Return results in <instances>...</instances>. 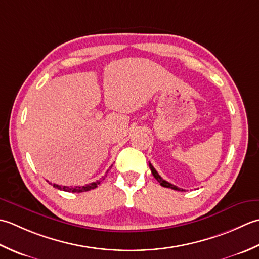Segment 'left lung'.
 <instances>
[{
    "mask_svg": "<svg viewBox=\"0 0 259 259\" xmlns=\"http://www.w3.org/2000/svg\"><path fill=\"white\" fill-rule=\"evenodd\" d=\"M150 168H151V172H152V174H153V177H154L157 181L160 182V184L162 187H164V188H170V189H173V190H177V191H184L183 189H181V188H178L177 186H173V184H171L170 182H167V181H165V180H163V179L160 177V174L156 172V170L154 167H153V165L151 164L150 163Z\"/></svg>",
    "mask_w": 259,
    "mask_h": 259,
    "instance_id": "left-lung-1",
    "label": "left lung"
}]
</instances>
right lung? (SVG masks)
Masks as SVG:
<instances>
[{"label": "right lung", "instance_id": "right-lung-1", "mask_svg": "<svg viewBox=\"0 0 259 259\" xmlns=\"http://www.w3.org/2000/svg\"><path fill=\"white\" fill-rule=\"evenodd\" d=\"M102 180H104V178L100 179V180H97L96 182H92L89 184H86V186H82V187H79V186H76V187H66V186H58V184H52L54 186V188L56 189H59V190H62V191H67V192H85V191H89V190H93L95 188H97L98 184L102 182ZM51 184V183H50Z\"/></svg>", "mask_w": 259, "mask_h": 259}]
</instances>
